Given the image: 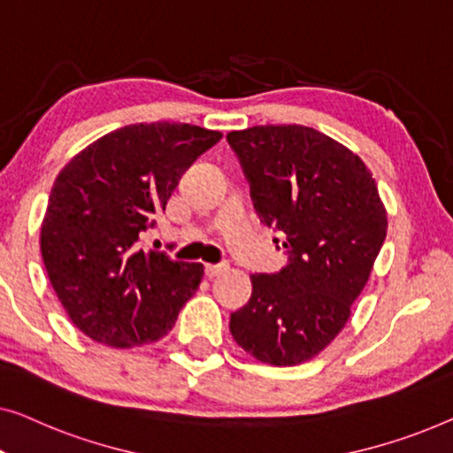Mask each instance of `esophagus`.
<instances>
[{
    "label": "esophagus",
    "mask_w": 453,
    "mask_h": 453,
    "mask_svg": "<svg viewBox=\"0 0 453 453\" xmlns=\"http://www.w3.org/2000/svg\"><path fill=\"white\" fill-rule=\"evenodd\" d=\"M227 269V263H218V265H205V275L209 279L218 277L219 273H224Z\"/></svg>",
    "instance_id": "esophagus-1"
}]
</instances>
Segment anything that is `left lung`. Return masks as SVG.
<instances>
[{
	"label": "left lung",
	"mask_w": 453,
	"mask_h": 453,
	"mask_svg": "<svg viewBox=\"0 0 453 453\" xmlns=\"http://www.w3.org/2000/svg\"><path fill=\"white\" fill-rule=\"evenodd\" d=\"M227 143L260 221L288 254L279 273L250 277L252 296L229 330L258 361L297 365L351 316L386 240L384 203L361 157L311 127H250L227 133Z\"/></svg>",
	"instance_id": "8db88e82"
}]
</instances>
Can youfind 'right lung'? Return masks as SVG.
Segmentation results:
<instances>
[{"instance_id":"add662e5","label":"right lung","mask_w":453,"mask_h":453,"mask_svg":"<svg viewBox=\"0 0 453 453\" xmlns=\"http://www.w3.org/2000/svg\"><path fill=\"white\" fill-rule=\"evenodd\" d=\"M219 131L184 123L117 129L73 157L50 188L41 252L50 285L81 333L102 345H150L199 289L201 263L145 252L143 232Z\"/></svg>"}]
</instances>
